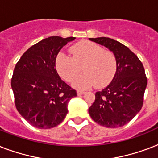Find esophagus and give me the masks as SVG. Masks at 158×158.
Listing matches in <instances>:
<instances>
[{
  "instance_id": "esophagus-1",
  "label": "esophagus",
  "mask_w": 158,
  "mask_h": 158,
  "mask_svg": "<svg viewBox=\"0 0 158 158\" xmlns=\"http://www.w3.org/2000/svg\"><path fill=\"white\" fill-rule=\"evenodd\" d=\"M85 94V92L82 91V90H78V91H77V95H78V96L83 95V94Z\"/></svg>"
}]
</instances>
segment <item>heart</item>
<instances>
[{
  "instance_id": "1",
  "label": "heart",
  "mask_w": 158,
  "mask_h": 158,
  "mask_svg": "<svg viewBox=\"0 0 158 158\" xmlns=\"http://www.w3.org/2000/svg\"><path fill=\"white\" fill-rule=\"evenodd\" d=\"M72 57L60 52L56 58V68L62 79L71 82L80 70L85 72L74 80L72 85L78 89H86L96 85H107L116 72V58L110 50L102 49L96 43L82 41L69 48Z\"/></svg>"
}]
</instances>
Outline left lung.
Wrapping results in <instances>:
<instances>
[{
  "mask_svg": "<svg viewBox=\"0 0 158 158\" xmlns=\"http://www.w3.org/2000/svg\"><path fill=\"white\" fill-rule=\"evenodd\" d=\"M111 51L116 58V72L106 88L95 94L89 107L91 118L107 128L121 127L129 123L143 103L147 77L142 62L126 46L111 38H89Z\"/></svg>",
  "mask_w": 158,
  "mask_h": 158,
  "instance_id": "1",
  "label": "left lung"
}]
</instances>
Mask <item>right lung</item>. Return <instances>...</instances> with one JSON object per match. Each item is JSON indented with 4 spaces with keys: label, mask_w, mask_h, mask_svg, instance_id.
<instances>
[{
    "label": "right lung",
    "mask_w": 158,
    "mask_h": 158,
    "mask_svg": "<svg viewBox=\"0 0 158 158\" xmlns=\"http://www.w3.org/2000/svg\"><path fill=\"white\" fill-rule=\"evenodd\" d=\"M75 38L52 36L29 48L17 62L11 79L16 109L30 125L51 129L63 121L69 100L77 96L56 69V58Z\"/></svg>",
    "instance_id": "obj_1"
}]
</instances>
